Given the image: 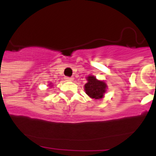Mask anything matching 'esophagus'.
<instances>
[{"label":"esophagus","mask_w":156,"mask_h":156,"mask_svg":"<svg viewBox=\"0 0 156 156\" xmlns=\"http://www.w3.org/2000/svg\"><path fill=\"white\" fill-rule=\"evenodd\" d=\"M66 81H73V77H66V78H65Z\"/></svg>","instance_id":"obj_1"}]
</instances>
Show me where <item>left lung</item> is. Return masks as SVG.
<instances>
[{
	"instance_id": "obj_1",
	"label": "left lung",
	"mask_w": 156,
	"mask_h": 156,
	"mask_svg": "<svg viewBox=\"0 0 156 156\" xmlns=\"http://www.w3.org/2000/svg\"><path fill=\"white\" fill-rule=\"evenodd\" d=\"M87 83L84 86V90L90 98L95 100L102 99L104 93L106 92L107 84L103 81L96 79L95 76H88L87 78Z\"/></svg>"
}]
</instances>
